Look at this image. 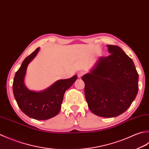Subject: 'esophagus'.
<instances>
[{
	"label": "esophagus",
	"instance_id": "esophagus-1",
	"mask_svg": "<svg viewBox=\"0 0 149 149\" xmlns=\"http://www.w3.org/2000/svg\"><path fill=\"white\" fill-rule=\"evenodd\" d=\"M84 74H85V72L84 71H79L78 72V78H81Z\"/></svg>",
	"mask_w": 149,
	"mask_h": 149
}]
</instances>
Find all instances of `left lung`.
Segmentation results:
<instances>
[{
	"mask_svg": "<svg viewBox=\"0 0 149 149\" xmlns=\"http://www.w3.org/2000/svg\"><path fill=\"white\" fill-rule=\"evenodd\" d=\"M107 56L81 77L88 107L97 116L112 118L127 110L138 91V74L132 60L117 45H107Z\"/></svg>",
	"mask_w": 149,
	"mask_h": 149,
	"instance_id": "left-lung-1",
	"label": "left lung"
}]
</instances>
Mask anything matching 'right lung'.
Returning a JSON list of instances; mask_svg holds the SVG:
<instances>
[{
	"instance_id": "right-lung-1",
	"label": "right lung",
	"mask_w": 149,
	"mask_h": 149,
	"mask_svg": "<svg viewBox=\"0 0 149 149\" xmlns=\"http://www.w3.org/2000/svg\"><path fill=\"white\" fill-rule=\"evenodd\" d=\"M39 51L36 48L23 61L15 73L13 91L15 98L20 110L27 116L35 120H44L55 116L61 109L63 95L66 90L77 80V76L56 81L47 89L34 92L27 89L24 84L27 67Z\"/></svg>"
}]
</instances>
